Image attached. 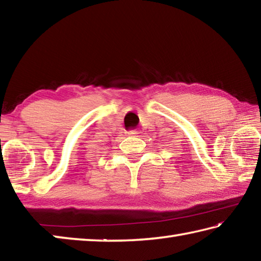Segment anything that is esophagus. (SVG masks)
Listing matches in <instances>:
<instances>
[{"label":"esophagus","instance_id":"esophagus-1","mask_svg":"<svg viewBox=\"0 0 261 261\" xmlns=\"http://www.w3.org/2000/svg\"><path fill=\"white\" fill-rule=\"evenodd\" d=\"M137 134H138V131H137V130H130V131H127V135H129V136H136Z\"/></svg>","mask_w":261,"mask_h":261}]
</instances>
